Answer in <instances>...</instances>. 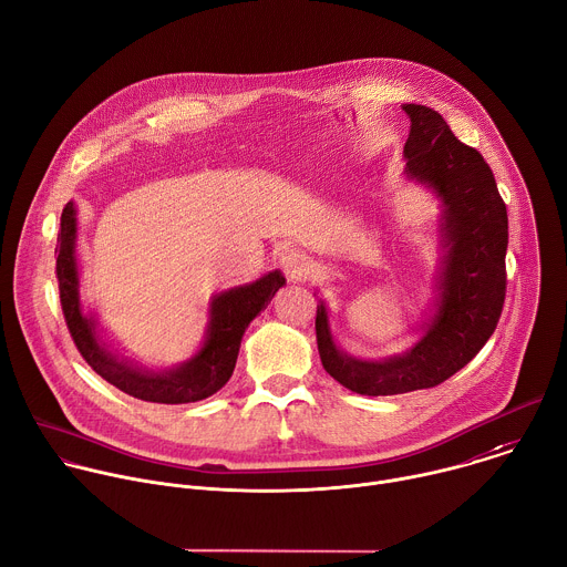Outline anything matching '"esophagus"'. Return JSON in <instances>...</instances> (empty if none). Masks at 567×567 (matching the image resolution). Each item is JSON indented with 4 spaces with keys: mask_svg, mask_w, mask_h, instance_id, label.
Here are the masks:
<instances>
[{
    "mask_svg": "<svg viewBox=\"0 0 567 567\" xmlns=\"http://www.w3.org/2000/svg\"><path fill=\"white\" fill-rule=\"evenodd\" d=\"M280 267L285 271V276L289 280H305L311 265H309V258L298 251V249H287L282 256H280Z\"/></svg>",
    "mask_w": 567,
    "mask_h": 567,
    "instance_id": "1",
    "label": "esophagus"
}]
</instances>
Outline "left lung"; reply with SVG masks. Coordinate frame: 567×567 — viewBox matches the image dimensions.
Wrapping results in <instances>:
<instances>
[{
    "label": "left lung",
    "instance_id": "left-lung-1",
    "mask_svg": "<svg viewBox=\"0 0 567 567\" xmlns=\"http://www.w3.org/2000/svg\"><path fill=\"white\" fill-rule=\"evenodd\" d=\"M412 131L405 142L408 175L430 184L445 203L450 254L443 298L427 333L405 355L383 362L344 355L329 333L327 311H316L322 367L362 396H394L445 383L494 333L507 289V209L489 164L463 144L430 106L405 104Z\"/></svg>",
    "mask_w": 567,
    "mask_h": 567
}]
</instances>
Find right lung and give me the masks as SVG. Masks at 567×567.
I'll return each mask as SVG.
<instances>
[{
  "label": "right lung",
  "instance_id": "right-lung-1",
  "mask_svg": "<svg viewBox=\"0 0 567 567\" xmlns=\"http://www.w3.org/2000/svg\"><path fill=\"white\" fill-rule=\"evenodd\" d=\"M55 254V274L60 282V302L64 320L82 358L95 373H100L106 383H111L120 392L137 401L162 405L196 403L220 392L234 373L245 329L262 309H267L276 291L285 285V276L280 271H271L254 285L236 287L220 293L212 302L209 336L205 340V347L196 353V358H192L177 369L155 373L135 369L113 358L100 344L93 329V318H86L80 309L73 203H66L62 212Z\"/></svg>",
  "mask_w": 567,
  "mask_h": 567
}]
</instances>
